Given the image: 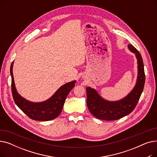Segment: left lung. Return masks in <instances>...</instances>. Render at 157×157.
Listing matches in <instances>:
<instances>
[{
	"label": "left lung",
	"instance_id": "1",
	"mask_svg": "<svg viewBox=\"0 0 157 157\" xmlns=\"http://www.w3.org/2000/svg\"><path fill=\"white\" fill-rule=\"evenodd\" d=\"M130 50L136 54L138 64V76L136 85L131 92L123 99L110 102L105 101L98 94L96 90L86 88V104L88 108L94 116L103 120H116L124 117L132 111L143 91L145 83V74L142 56L137 49L128 44Z\"/></svg>",
	"mask_w": 157,
	"mask_h": 157
}]
</instances>
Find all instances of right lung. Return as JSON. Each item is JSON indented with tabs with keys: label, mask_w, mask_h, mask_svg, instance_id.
Segmentation results:
<instances>
[{
	"label": "right lung",
	"mask_w": 157,
	"mask_h": 157,
	"mask_svg": "<svg viewBox=\"0 0 157 157\" xmlns=\"http://www.w3.org/2000/svg\"><path fill=\"white\" fill-rule=\"evenodd\" d=\"M13 62L11 65V91L15 104L27 116L34 120L49 121L56 118L62 112L65 101L69 93L74 88L76 81H72L62 86L54 95L46 101L32 102L25 99L16 91L13 74Z\"/></svg>",
	"instance_id": "right-lung-1"
}]
</instances>
